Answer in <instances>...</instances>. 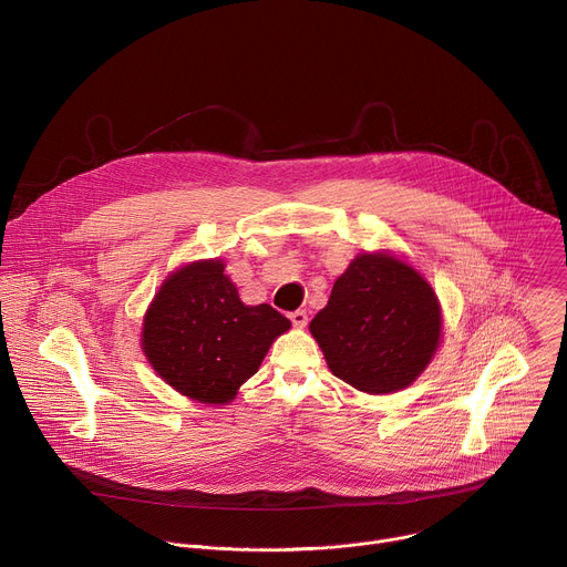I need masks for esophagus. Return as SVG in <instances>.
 Returning a JSON list of instances; mask_svg holds the SVG:
<instances>
[{"label": "esophagus", "mask_w": 567, "mask_h": 567, "mask_svg": "<svg viewBox=\"0 0 567 567\" xmlns=\"http://www.w3.org/2000/svg\"><path fill=\"white\" fill-rule=\"evenodd\" d=\"M289 320L293 322V327H305L307 324V311L305 309H296L289 313Z\"/></svg>", "instance_id": "1"}]
</instances>
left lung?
Listing matches in <instances>:
<instances>
[{"mask_svg": "<svg viewBox=\"0 0 567 567\" xmlns=\"http://www.w3.org/2000/svg\"><path fill=\"white\" fill-rule=\"evenodd\" d=\"M333 375L367 394L414 383L441 338L439 298L416 269L362 254L333 282L309 324Z\"/></svg>", "mask_w": 567, "mask_h": 567, "instance_id": "left-lung-1", "label": "left lung"}]
</instances>
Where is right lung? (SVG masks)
I'll return each mask as SVG.
<instances>
[{"mask_svg":"<svg viewBox=\"0 0 567 567\" xmlns=\"http://www.w3.org/2000/svg\"><path fill=\"white\" fill-rule=\"evenodd\" d=\"M289 327L271 305H245L225 265L207 260L164 280L144 316L142 349L171 388L225 405Z\"/></svg>","mask_w":567,"mask_h":567,"instance_id":"1","label":"right lung"}]
</instances>
